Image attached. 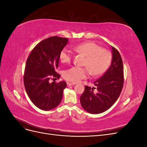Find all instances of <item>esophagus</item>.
Segmentation results:
<instances>
[{"label":"esophagus","mask_w":147,"mask_h":147,"mask_svg":"<svg viewBox=\"0 0 147 147\" xmlns=\"http://www.w3.org/2000/svg\"><path fill=\"white\" fill-rule=\"evenodd\" d=\"M67 86H73V85H74V83H69V82H67Z\"/></svg>","instance_id":"1"}]
</instances>
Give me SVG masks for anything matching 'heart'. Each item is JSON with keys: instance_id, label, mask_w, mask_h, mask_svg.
I'll use <instances>...</instances> for the list:
<instances>
[{"instance_id": "b5f03b06", "label": "heart", "mask_w": 147, "mask_h": 147, "mask_svg": "<svg viewBox=\"0 0 147 147\" xmlns=\"http://www.w3.org/2000/svg\"><path fill=\"white\" fill-rule=\"evenodd\" d=\"M74 50L86 56L84 65L81 67L74 66L64 71V78L69 82L76 83L86 78L91 72L94 75L103 74L109 67L111 61L110 52L102 49L99 45L93 42H84L73 47ZM73 57V53L67 48H64L59 54L62 63H69Z\"/></svg>"}]
</instances>
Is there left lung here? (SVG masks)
Here are the masks:
<instances>
[{"label": "left lung", "mask_w": 147, "mask_h": 147, "mask_svg": "<svg viewBox=\"0 0 147 147\" xmlns=\"http://www.w3.org/2000/svg\"><path fill=\"white\" fill-rule=\"evenodd\" d=\"M112 61L108 70L94 82L96 87L86 86L80 97L82 107L91 114L107 110L119 97L124 84L122 58L116 48L112 47Z\"/></svg>", "instance_id": "obj_1"}]
</instances>
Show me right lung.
Masks as SVG:
<instances>
[{"mask_svg":"<svg viewBox=\"0 0 147 147\" xmlns=\"http://www.w3.org/2000/svg\"><path fill=\"white\" fill-rule=\"evenodd\" d=\"M68 40L57 36L43 40L34 48L26 61L24 87L30 100L40 109L52 110L62 100L66 82L50 83V80L61 77L56 70L58 67L60 53Z\"/></svg>","mask_w":147,"mask_h":147,"instance_id":"right-lung-1","label":"right lung"}]
</instances>
